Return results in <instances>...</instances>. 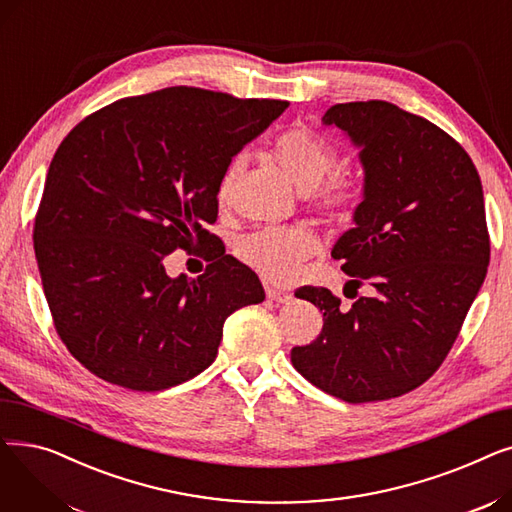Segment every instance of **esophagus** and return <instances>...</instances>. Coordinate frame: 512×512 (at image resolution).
Returning <instances> with one entry per match:
<instances>
[{
	"instance_id": "obj_1",
	"label": "esophagus",
	"mask_w": 512,
	"mask_h": 512,
	"mask_svg": "<svg viewBox=\"0 0 512 512\" xmlns=\"http://www.w3.org/2000/svg\"><path fill=\"white\" fill-rule=\"evenodd\" d=\"M265 294H267V299L274 301V303H288L292 299L290 292L274 288V286H265Z\"/></svg>"
}]
</instances>
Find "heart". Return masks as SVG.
Segmentation results:
<instances>
[{"label":"heart","mask_w":512,"mask_h":512,"mask_svg":"<svg viewBox=\"0 0 512 512\" xmlns=\"http://www.w3.org/2000/svg\"><path fill=\"white\" fill-rule=\"evenodd\" d=\"M274 159L284 174L301 191L313 195L319 205L332 211H346L357 199V186L346 176H328L336 168V151L315 132L294 126L284 130L274 141ZM245 164V157L236 155L220 176L215 197L226 205L232 197L236 178ZM319 249L315 232L307 226H263L242 234L236 242V255L251 270L267 280L286 282L299 272L303 261Z\"/></svg>","instance_id":"heart-1"}]
</instances>
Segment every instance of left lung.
Instances as JSON below:
<instances>
[{"mask_svg": "<svg viewBox=\"0 0 512 512\" xmlns=\"http://www.w3.org/2000/svg\"><path fill=\"white\" fill-rule=\"evenodd\" d=\"M321 124L359 149L363 201L332 257L346 286L373 292L344 309L328 288L297 290L324 311V328L290 361L346 402L388 400L432 378L486 280L483 188L450 134L388 101L336 103Z\"/></svg>", "mask_w": 512, "mask_h": 512, "instance_id": "1", "label": "left lung"}]
</instances>
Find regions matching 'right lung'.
<instances>
[{
    "label": "right lung",
    "mask_w": 512,
    "mask_h": 512,
    "mask_svg": "<svg viewBox=\"0 0 512 512\" xmlns=\"http://www.w3.org/2000/svg\"><path fill=\"white\" fill-rule=\"evenodd\" d=\"M288 107L197 87L126 97L76 124L53 155L35 255L53 324L97 378L137 392L178 386L218 355L224 321L265 299L230 255L170 278L164 257L205 251L220 176Z\"/></svg>",
    "instance_id": "add662e5"
}]
</instances>
